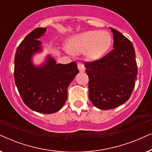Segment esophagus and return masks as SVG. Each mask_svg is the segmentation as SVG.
Returning a JSON list of instances; mask_svg holds the SVG:
<instances>
[{"label": "esophagus", "instance_id": "esophagus-1", "mask_svg": "<svg viewBox=\"0 0 152 152\" xmlns=\"http://www.w3.org/2000/svg\"><path fill=\"white\" fill-rule=\"evenodd\" d=\"M77 67H78L79 70H80V72H84V71H85L84 65V64H83L82 63H78V64H77Z\"/></svg>", "mask_w": 152, "mask_h": 152}]
</instances>
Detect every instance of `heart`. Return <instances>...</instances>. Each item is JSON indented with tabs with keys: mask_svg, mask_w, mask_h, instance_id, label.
Wrapping results in <instances>:
<instances>
[{
	"mask_svg": "<svg viewBox=\"0 0 152 152\" xmlns=\"http://www.w3.org/2000/svg\"><path fill=\"white\" fill-rule=\"evenodd\" d=\"M111 44V37L105 31H86L75 35L68 39L66 50L80 55L84 53L89 61H95L102 57Z\"/></svg>",
	"mask_w": 152,
	"mask_h": 152,
	"instance_id": "heart-1",
	"label": "heart"
}]
</instances>
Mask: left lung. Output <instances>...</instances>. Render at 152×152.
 Instances as JSON below:
<instances>
[{"label": "left lung", "mask_w": 152, "mask_h": 152, "mask_svg": "<svg viewBox=\"0 0 152 152\" xmlns=\"http://www.w3.org/2000/svg\"><path fill=\"white\" fill-rule=\"evenodd\" d=\"M110 29L113 35V50L84 65L89 78V99L102 110L114 109L129 99L138 74L132 43L118 30Z\"/></svg>", "instance_id": "8db88e82"}]
</instances>
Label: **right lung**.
<instances>
[{
  "instance_id": "1",
  "label": "right lung",
  "mask_w": 152,
  "mask_h": 152,
  "mask_svg": "<svg viewBox=\"0 0 152 152\" xmlns=\"http://www.w3.org/2000/svg\"><path fill=\"white\" fill-rule=\"evenodd\" d=\"M46 28H37L18 45L14 58V80L27 107L41 113L59 111L67 99V89L79 72L75 61L57 64L48 55L44 63L35 66L32 57L42 51L41 42Z\"/></svg>"
}]
</instances>
